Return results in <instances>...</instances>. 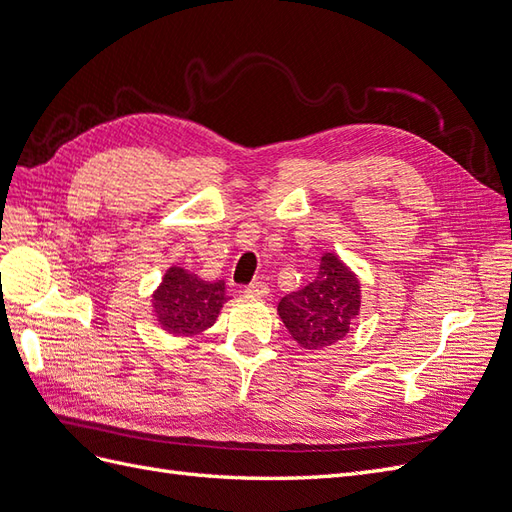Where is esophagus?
<instances>
[{"mask_svg":"<svg viewBox=\"0 0 512 512\" xmlns=\"http://www.w3.org/2000/svg\"><path fill=\"white\" fill-rule=\"evenodd\" d=\"M243 292L250 294V297H267L269 286H267V282H252L243 288Z\"/></svg>","mask_w":512,"mask_h":512,"instance_id":"esophagus-1","label":"esophagus"}]
</instances>
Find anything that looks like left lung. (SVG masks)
Segmentation results:
<instances>
[{
	"instance_id": "left-lung-1",
	"label": "left lung",
	"mask_w": 512,
	"mask_h": 512,
	"mask_svg": "<svg viewBox=\"0 0 512 512\" xmlns=\"http://www.w3.org/2000/svg\"><path fill=\"white\" fill-rule=\"evenodd\" d=\"M361 284L335 254H324L318 275L277 305L294 342L307 350L331 346L346 337L359 316Z\"/></svg>"
}]
</instances>
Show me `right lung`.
<instances>
[{"mask_svg": "<svg viewBox=\"0 0 512 512\" xmlns=\"http://www.w3.org/2000/svg\"><path fill=\"white\" fill-rule=\"evenodd\" d=\"M228 301L226 284L203 282L181 267H170L153 294V307L162 329L173 335H194L209 329Z\"/></svg>", "mask_w": 512, "mask_h": 512, "instance_id": "1", "label": "right lung"}]
</instances>
